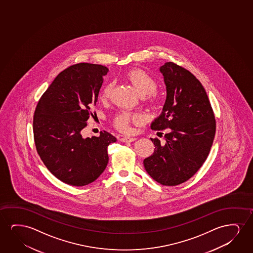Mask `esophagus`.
Returning a JSON list of instances; mask_svg holds the SVG:
<instances>
[{
  "label": "esophagus",
  "instance_id": "1",
  "mask_svg": "<svg viewBox=\"0 0 253 253\" xmlns=\"http://www.w3.org/2000/svg\"><path fill=\"white\" fill-rule=\"evenodd\" d=\"M135 140H136V138H135V137H126V136L120 139V141L123 142H132L135 141Z\"/></svg>",
  "mask_w": 253,
  "mask_h": 253
}]
</instances>
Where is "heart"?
I'll use <instances>...</instances> for the list:
<instances>
[{"mask_svg": "<svg viewBox=\"0 0 253 253\" xmlns=\"http://www.w3.org/2000/svg\"><path fill=\"white\" fill-rule=\"evenodd\" d=\"M125 78L129 83L131 84L133 87L135 88V90L146 102H148L150 104H156L158 99L156 91L157 83L156 80L152 76H150L149 73L139 68H133V69L128 70L125 74ZM112 88H113V84L111 83L106 84L102 88L99 94L101 101L105 102L110 98ZM140 121H141V118L138 115L120 112L113 118L112 124L114 125L115 128H118L119 131L128 133L130 131V127H129L130 123L138 124Z\"/></svg>", "mask_w": 253, "mask_h": 253, "instance_id": "obj_1", "label": "heart"}]
</instances>
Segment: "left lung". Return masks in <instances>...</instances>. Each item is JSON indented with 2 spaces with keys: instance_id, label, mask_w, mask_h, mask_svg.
Segmentation results:
<instances>
[{
  "instance_id": "8db88e82",
  "label": "left lung",
  "mask_w": 253,
  "mask_h": 253,
  "mask_svg": "<svg viewBox=\"0 0 253 253\" xmlns=\"http://www.w3.org/2000/svg\"><path fill=\"white\" fill-rule=\"evenodd\" d=\"M166 85L163 111L151 128L163 130L165 141L143 161L147 173L163 186H176L200 169L210 152L216 123L204 87L194 74L173 62L160 67Z\"/></svg>"
}]
</instances>
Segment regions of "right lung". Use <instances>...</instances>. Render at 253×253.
Instances as JSON below:
<instances>
[{
  "mask_svg": "<svg viewBox=\"0 0 253 253\" xmlns=\"http://www.w3.org/2000/svg\"><path fill=\"white\" fill-rule=\"evenodd\" d=\"M108 72L96 64L70 66L56 77L35 110L33 125L39 156L54 176L71 186L97 180L107 166L108 146L117 142L106 131L91 138L81 133Z\"/></svg>",
  "mask_w": 253,
  "mask_h": 253,
  "instance_id": "right-lung-1",
  "label": "right lung"
}]
</instances>
